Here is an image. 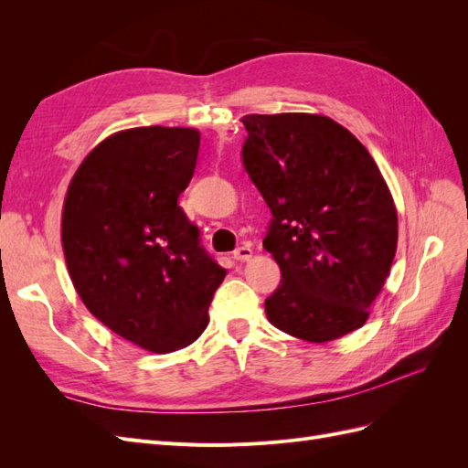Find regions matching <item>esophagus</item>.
<instances>
[{
    "label": "esophagus",
    "mask_w": 468,
    "mask_h": 468,
    "mask_svg": "<svg viewBox=\"0 0 468 468\" xmlns=\"http://www.w3.org/2000/svg\"><path fill=\"white\" fill-rule=\"evenodd\" d=\"M232 258L238 261H248L251 258V248L250 246H239L232 251Z\"/></svg>",
    "instance_id": "obj_1"
}]
</instances>
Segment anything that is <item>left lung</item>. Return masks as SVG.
Masks as SVG:
<instances>
[{"instance_id":"8db88e82","label":"left lung","mask_w":468,"mask_h":468,"mask_svg":"<svg viewBox=\"0 0 468 468\" xmlns=\"http://www.w3.org/2000/svg\"><path fill=\"white\" fill-rule=\"evenodd\" d=\"M242 164L271 210L263 248L281 269L275 328L324 344L361 328L399 242L392 195L367 148L308 112L246 115Z\"/></svg>"}]
</instances>
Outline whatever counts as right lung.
<instances>
[{
    "label": "right lung",
    "mask_w": 468,
    "mask_h": 468,
    "mask_svg": "<svg viewBox=\"0 0 468 468\" xmlns=\"http://www.w3.org/2000/svg\"><path fill=\"white\" fill-rule=\"evenodd\" d=\"M201 134L140 126L105 138L69 183L62 246L69 277L109 330L154 353L193 344L226 269L177 205Z\"/></svg>",
    "instance_id": "add662e5"
}]
</instances>
